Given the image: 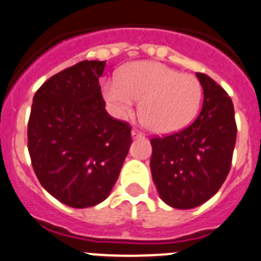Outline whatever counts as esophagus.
<instances>
[{"instance_id":"esophagus-1","label":"esophagus","mask_w":261,"mask_h":261,"mask_svg":"<svg viewBox=\"0 0 261 261\" xmlns=\"http://www.w3.org/2000/svg\"><path fill=\"white\" fill-rule=\"evenodd\" d=\"M131 136H133V138H142L143 134L140 133L139 130H136V128H133V131H131Z\"/></svg>"}]
</instances>
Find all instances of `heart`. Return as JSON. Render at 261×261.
<instances>
[{"mask_svg": "<svg viewBox=\"0 0 261 261\" xmlns=\"http://www.w3.org/2000/svg\"><path fill=\"white\" fill-rule=\"evenodd\" d=\"M110 114L123 119L140 100L139 118L147 130L171 134L189 126L200 108L203 88L192 74H180L164 63L138 61L121 69L117 79L101 83Z\"/></svg>", "mask_w": 261, "mask_h": 261, "instance_id": "1", "label": "heart"}]
</instances>
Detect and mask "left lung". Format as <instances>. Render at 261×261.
Returning <instances> with one entry per match:
<instances>
[{"instance_id":"1","label":"left lung","mask_w":261,"mask_h":261,"mask_svg":"<svg viewBox=\"0 0 261 261\" xmlns=\"http://www.w3.org/2000/svg\"><path fill=\"white\" fill-rule=\"evenodd\" d=\"M204 100L189 127L152 138L151 171L160 198L178 210L210 200L229 174L237 125L231 98L208 75L196 72Z\"/></svg>"}]
</instances>
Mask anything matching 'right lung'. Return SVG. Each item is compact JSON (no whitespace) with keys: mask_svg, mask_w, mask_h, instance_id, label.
I'll use <instances>...</instances> for the list:
<instances>
[{"mask_svg":"<svg viewBox=\"0 0 261 261\" xmlns=\"http://www.w3.org/2000/svg\"><path fill=\"white\" fill-rule=\"evenodd\" d=\"M105 61H82L49 78L34 96L28 152L41 186L61 203L104 201L128 153L131 127L105 110L98 78Z\"/></svg>","mask_w":261,"mask_h":261,"instance_id":"1","label":"right lung"}]
</instances>
